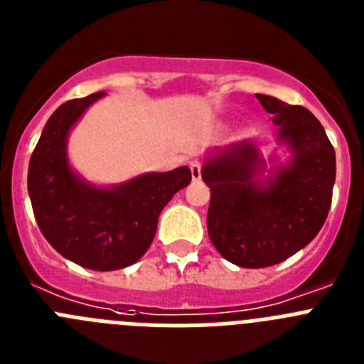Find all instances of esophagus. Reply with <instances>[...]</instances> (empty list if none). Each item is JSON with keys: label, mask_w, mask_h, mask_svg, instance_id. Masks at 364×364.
Here are the masks:
<instances>
[{"label": "esophagus", "mask_w": 364, "mask_h": 364, "mask_svg": "<svg viewBox=\"0 0 364 364\" xmlns=\"http://www.w3.org/2000/svg\"><path fill=\"white\" fill-rule=\"evenodd\" d=\"M191 176L193 180H200V164L198 162H191Z\"/></svg>", "instance_id": "esophagus-1"}]
</instances>
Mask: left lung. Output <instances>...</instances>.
<instances>
[{"mask_svg": "<svg viewBox=\"0 0 364 364\" xmlns=\"http://www.w3.org/2000/svg\"><path fill=\"white\" fill-rule=\"evenodd\" d=\"M255 96L290 156L264 160L255 142L244 140L208 151L202 164L211 189L208 233L240 268L279 264L308 246L326 220L336 182V151L321 122L306 107Z\"/></svg>", "mask_w": 364, "mask_h": 364, "instance_id": "obj_1", "label": "left lung"}]
</instances>
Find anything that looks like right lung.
<instances>
[{
  "mask_svg": "<svg viewBox=\"0 0 364 364\" xmlns=\"http://www.w3.org/2000/svg\"><path fill=\"white\" fill-rule=\"evenodd\" d=\"M105 92L69 100L47 120L28 164V197L38 226L60 255L83 268L112 272L134 264L156 233L159 217L191 182L188 166L96 186L73 169L67 140L83 112Z\"/></svg>",
  "mask_w": 364,
  "mask_h": 364,
  "instance_id": "1",
  "label": "right lung"
}]
</instances>
